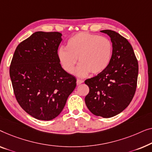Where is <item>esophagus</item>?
Segmentation results:
<instances>
[{
    "label": "esophagus",
    "mask_w": 152,
    "mask_h": 152,
    "mask_svg": "<svg viewBox=\"0 0 152 152\" xmlns=\"http://www.w3.org/2000/svg\"><path fill=\"white\" fill-rule=\"evenodd\" d=\"M84 81L83 80H81V79H77V85H80L81 83H83Z\"/></svg>",
    "instance_id": "obj_1"
}]
</instances>
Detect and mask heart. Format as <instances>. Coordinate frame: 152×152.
<instances>
[{"instance_id":"b5f03b06","label":"heart","mask_w":152,"mask_h":152,"mask_svg":"<svg viewBox=\"0 0 152 152\" xmlns=\"http://www.w3.org/2000/svg\"><path fill=\"white\" fill-rule=\"evenodd\" d=\"M113 46L111 40L103 36L88 32H80L71 36L67 48L58 51V58L66 72L72 74L78 58L79 64L75 70L78 76L101 73L110 65Z\"/></svg>"}]
</instances>
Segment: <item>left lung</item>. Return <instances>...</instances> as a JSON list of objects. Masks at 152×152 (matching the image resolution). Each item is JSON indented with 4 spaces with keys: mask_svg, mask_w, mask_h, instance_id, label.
Wrapping results in <instances>:
<instances>
[{
    "mask_svg": "<svg viewBox=\"0 0 152 152\" xmlns=\"http://www.w3.org/2000/svg\"><path fill=\"white\" fill-rule=\"evenodd\" d=\"M100 31L111 38L112 57L103 72L85 80L89 91L85 101L93 114L111 118L123 112L133 99L137 87L138 63L125 38L110 29Z\"/></svg>",
    "mask_w": 152,
    "mask_h": 152,
    "instance_id": "obj_1",
    "label": "left lung"
}]
</instances>
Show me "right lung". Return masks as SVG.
I'll return each mask as SVG.
<instances>
[{
    "mask_svg": "<svg viewBox=\"0 0 152 152\" xmlns=\"http://www.w3.org/2000/svg\"><path fill=\"white\" fill-rule=\"evenodd\" d=\"M62 34L36 31L17 46L10 67L14 93L34 118L50 121L61 114L76 86L58 58Z\"/></svg>",
    "mask_w": 152,
    "mask_h": 152,
    "instance_id": "obj_1",
    "label": "right lung"
}]
</instances>
